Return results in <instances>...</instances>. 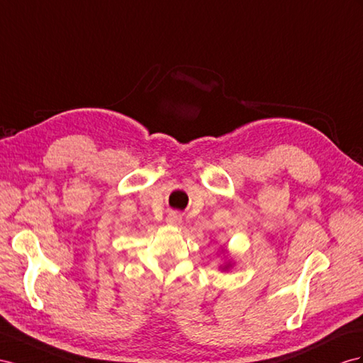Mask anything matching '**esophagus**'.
<instances>
[{
  "label": "esophagus",
  "mask_w": 363,
  "mask_h": 363,
  "mask_svg": "<svg viewBox=\"0 0 363 363\" xmlns=\"http://www.w3.org/2000/svg\"><path fill=\"white\" fill-rule=\"evenodd\" d=\"M182 222V218H181V215L179 213H176V211H172L169 216H167V224L169 225H173V227H178L179 224Z\"/></svg>",
  "instance_id": "obj_1"
}]
</instances>
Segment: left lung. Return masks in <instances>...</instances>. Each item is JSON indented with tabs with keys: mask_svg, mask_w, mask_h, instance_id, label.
Masks as SVG:
<instances>
[{
	"mask_svg": "<svg viewBox=\"0 0 363 363\" xmlns=\"http://www.w3.org/2000/svg\"><path fill=\"white\" fill-rule=\"evenodd\" d=\"M222 253H224V264H220V265H219V270H222V272H228L230 268L235 265V262H231V259H227V256H225L227 250H225V248H222Z\"/></svg>",
	"mask_w": 363,
	"mask_h": 363,
	"instance_id": "left-lung-1",
	"label": "left lung"
}]
</instances>
